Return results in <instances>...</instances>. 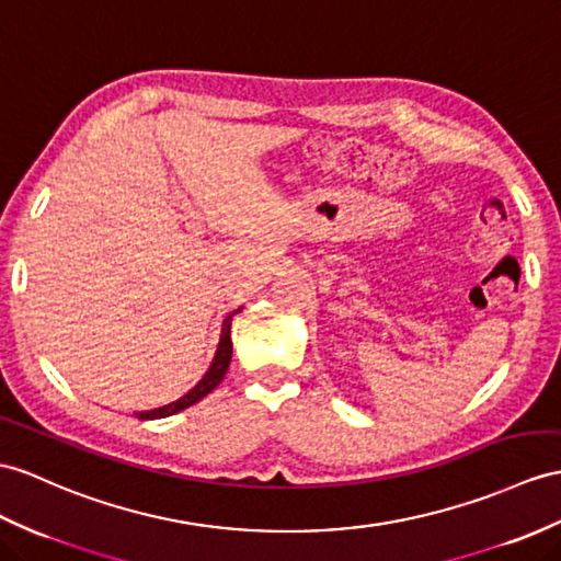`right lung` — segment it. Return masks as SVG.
<instances>
[{"label":"right lung","instance_id":"1","mask_svg":"<svg viewBox=\"0 0 561 561\" xmlns=\"http://www.w3.org/2000/svg\"><path fill=\"white\" fill-rule=\"evenodd\" d=\"M238 311H242V307L236 309V311H230L228 317L224 319V323H221V337H218L216 354H214V359H211V364L207 368V374H204L197 380V386L193 390H187L183 398H178L175 402H169V404L157 407V409H147V412H135V416L142 419V421H152V419H163V416L178 414V412H183V409L199 402L202 398H207V394L218 383H221L226 371H228V366H230V357H233V340H230V323H233V317H236Z\"/></svg>","mask_w":561,"mask_h":561}]
</instances>
